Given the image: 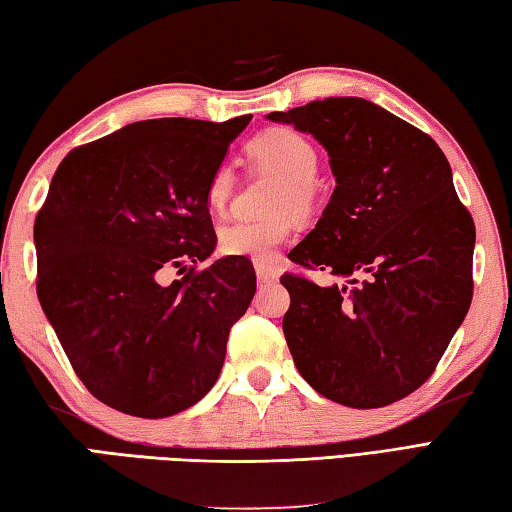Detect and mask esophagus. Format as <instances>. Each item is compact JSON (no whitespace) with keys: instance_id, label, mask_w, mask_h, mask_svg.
<instances>
[{"instance_id":"obj_1","label":"esophagus","mask_w":512,"mask_h":512,"mask_svg":"<svg viewBox=\"0 0 512 512\" xmlns=\"http://www.w3.org/2000/svg\"><path fill=\"white\" fill-rule=\"evenodd\" d=\"M255 273H257V280L259 282H275L277 277H280V271H277L275 264H268V262H255Z\"/></svg>"}]
</instances>
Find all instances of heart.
Returning <instances> with one entry per match:
<instances>
[{"label": "heart", "mask_w": 512, "mask_h": 512, "mask_svg": "<svg viewBox=\"0 0 512 512\" xmlns=\"http://www.w3.org/2000/svg\"><path fill=\"white\" fill-rule=\"evenodd\" d=\"M248 156L264 170L282 176V188L275 192L271 203V210L280 212V215L226 224L219 230V250L224 255L268 259L291 232V221H288L286 212H306L311 208L315 197L313 181L318 174V152H315L309 138L295 132V129L275 127L248 143ZM232 185H235L232 167L221 163L208 181L210 208L221 210L226 206Z\"/></svg>", "instance_id": "b5f03b06"}]
</instances>
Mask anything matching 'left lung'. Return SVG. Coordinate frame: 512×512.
<instances>
[{
  "label": "left lung",
  "instance_id": "left-lung-1",
  "mask_svg": "<svg viewBox=\"0 0 512 512\" xmlns=\"http://www.w3.org/2000/svg\"><path fill=\"white\" fill-rule=\"evenodd\" d=\"M273 123L311 134L336 188L288 259L282 329L315 392L358 410L396 403L432 376L472 300L475 224L430 136L365 98H324Z\"/></svg>",
  "mask_w": 512,
  "mask_h": 512
}]
</instances>
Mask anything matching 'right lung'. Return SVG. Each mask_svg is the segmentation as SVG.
<instances>
[{
	"instance_id": "add662e5",
	"label": "right lung",
	"mask_w": 512,
	"mask_h": 512,
	"mask_svg": "<svg viewBox=\"0 0 512 512\" xmlns=\"http://www.w3.org/2000/svg\"><path fill=\"white\" fill-rule=\"evenodd\" d=\"M253 116L152 118L69 152L35 219L37 297L78 378L118 412L163 418L217 383L255 295L246 257H221L208 181ZM179 267L172 285L162 275Z\"/></svg>"
}]
</instances>
